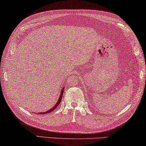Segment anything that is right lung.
<instances>
[{
    "mask_svg": "<svg viewBox=\"0 0 146 146\" xmlns=\"http://www.w3.org/2000/svg\"><path fill=\"white\" fill-rule=\"evenodd\" d=\"M64 88H62V89H61V91H60V96H59V100H58V101H57V102L56 104H55V105L54 106V107H53L50 110H48V111H46V112H39V113H38L39 114H45V113H50V112H52L53 110H55V108H57V106L59 105V103H60V102H61L62 97V94H63V92H64Z\"/></svg>",
    "mask_w": 146,
    "mask_h": 146,
    "instance_id": "obj_1",
    "label": "right lung"
}]
</instances>
